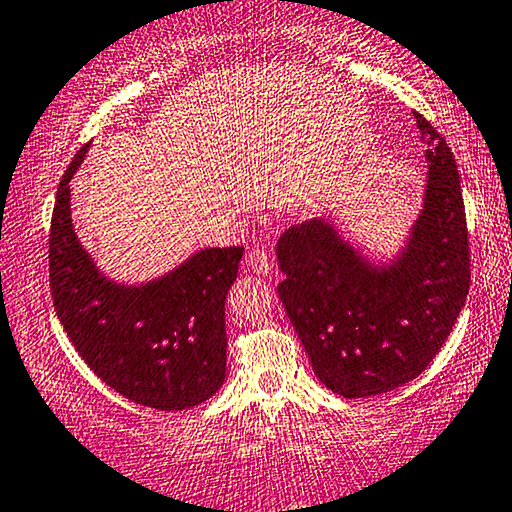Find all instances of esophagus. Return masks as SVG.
I'll return each mask as SVG.
<instances>
[{
	"mask_svg": "<svg viewBox=\"0 0 512 512\" xmlns=\"http://www.w3.org/2000/svg\"><path fill=\"white\" fill-rule=\"evenodd\" d=\"M247 265H249L251 272L267 274V272H270V267H272V261H270V256H267L265 249H251L249 256H247Z\"/></svg>",
	"mask_w": 512,
	"mask_h": 512,
	"instance_id": "esophagus-1",
	"label": "esophagus"
}]
</instances>
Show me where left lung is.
<instances>
[{
    "instance_id": "8db88e82",
    "label": "left lung",
    "mask_w": 512,
    "mask_h": 512,
    "mask_svg": "<svg viewBox=\"0 0 512 512\" xmlns=\"http://www.w3.org/2000/svg\"><path fill=\"white\" fill-rule=\"evenodd\" d=\"M426 141L423 206L405 245L375 261L334 219L279 238V300L313 373L343 398H366L419 377L442 348L469 293V240L458 164L444 137L414 116Z\"/></svg>"
}]
</instances>
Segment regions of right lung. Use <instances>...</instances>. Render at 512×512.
<instances>
[{
    "instance_id": "right-lung-1",
    "label": "right lung",
    "mask_w": 512,
    "mask_h": 512,
    "mask_svg": "<svg viewBox=\"0 0 512 512\" xmlns=\"http://www.w3.org/2000/svg\"><path fill=\"white\" fill-rule=\"evenodd\" d=\"M86 151L89 144L66 169L52 212L54 311L80 357L114 391L153 410H190L224 384V304L245 249H201L151 281L109 279L70 217V180Z\"/></svg>"
}]
</instances>
